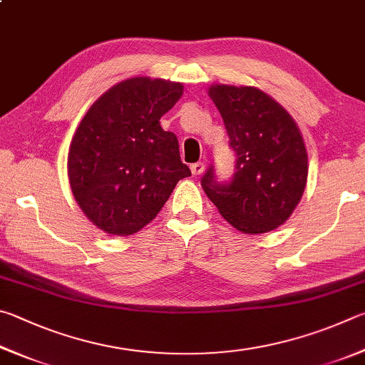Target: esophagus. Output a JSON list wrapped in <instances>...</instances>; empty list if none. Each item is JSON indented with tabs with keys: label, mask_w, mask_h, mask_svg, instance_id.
Returning <instances> with one entry per match:
<instances>
[{
	"label": "esophagus",
	"mask_w": 365,
	"mask_h": 365,
	"mask_svg": "<svg viewBox=\"0 0 365 365\" xmlns=\"http://www.w3.org/2000/svg\"><path fill=\"white\" fill-rule=\"evenodd\" d=\"M190 171H192V175H195V176L202 175V173L205 171V163H203V162L192 163V165H190Z\"/></svg>",
	"instance_id": "obj_1"
}]
</instances>
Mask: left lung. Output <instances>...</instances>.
<instances>
[{
	"label": "left lung",
	"instance_id": "8db88e82",
	"mask_svg": "<svg viewBox=\"0 0 365 365\" xmlns=\"http://www.w3.org/2000/svg\"><path fill=\"white\" fill-rule=\"evenodd\" d=\"M208 93L237 158L225 182L210 165L202 187L235 229L269 232L284 225L303 195L308 153L302 133L285 108L257 88L215 85Z\"/></svg>",
	"mask_w": 365,
	"mask_h": 365
}]
</instances>
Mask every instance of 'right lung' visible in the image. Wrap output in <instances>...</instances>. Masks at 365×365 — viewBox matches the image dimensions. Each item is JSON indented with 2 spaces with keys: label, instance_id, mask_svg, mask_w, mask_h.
<instances>
[{
  "label": "right lung",
  "instance_id": "1",
  "mask_svg": "<svg viewBox=\"0 0 365 365\" xmlns=\"http://www.w3.org/2000/svg\"><path fill=\"white\" fill-rule=\"evenodd\" d=\"M181 96V83L138 76L108 89L80 121L68 150L70 187L104 232H138L190 176L176 134L160 126Z\"/></svg>",
  "mask_w": 365,
  "mask_h": 365
}]
</instances>
